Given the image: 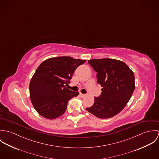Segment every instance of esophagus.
<instances>
[{"label":"esophagus","instance_id":"1","mask_svg":"<svg viewBox=\"0 0 159 159\" xmlns=\"http://www.w3.org/2000/svg\"><path fill=\"white\" fill-rule=\"evenodd\" d=\"M80 96L81 98H83V97H84L85 96V94H83V93H80Z\"/></svg>","mask_w":159,"mask_h":159}]
</instances>
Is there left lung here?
Masks as SVG:
<instances>
[{
	"instance_id": "obj_1",
	"label": "left lung",
	"mask_w": 159,
	"mask_h": 159,
	"mask_svg": "<svg viewBox=\"0 0 159 159\" xmlns=\"http://www.w3.org/2000/svg\"><path fill=\"white\" fill-rule=\"evenodd\" d=\"M88 63L97 72V81L102 89L86 110L98 118L111 117L124 109L133 94L134 72L124 62L113 59H91Z\"/></svg>"
}]
</instances>
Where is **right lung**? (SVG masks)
I'll use <instances>...</instances> for the list:
<instances>
[{
    "label": "right lung",
    "mask_w": 159,
    "mask_h": 159,
    "mask_svg": "<svg viewBox=\"0 0 159 159\" xmlns=\"http://www.w3.org/2000/svg\"><path fill=\"white\" fill-rule=\"evenodd\" d=\"M86 61L62 56L48 59L39 66L31 79L29 91L32 103L42 116L53 119L65 113L68 100L79 94L66 86L75 70Z\"/></svg>",
    "instance_id": "add662e5"
}]
</instances>
